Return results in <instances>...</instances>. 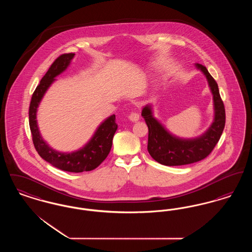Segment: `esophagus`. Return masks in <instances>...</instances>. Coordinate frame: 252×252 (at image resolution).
<instances>
[{"label":"esophagus","instance_id":"esophagus-1","mask_svg":"<svg viewBox=\"0 0 252 252\" xmlns=\"http://www.w3.org/2000/svg\"><path fill=\"white\" fill-rule=\"evenodd\" d=\"M128 119L131 121V122H137L140 119V115L137 113V112H131L130 115L128 116Z\"/></svg>","mask_w":252,"mask_h":252}]
</instances>
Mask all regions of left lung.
<instances>
[{
    "mask_svg": "<svg viewBox=\"0 0 252 252\" xmlns=\"http://www.w3.org/2000/svg\"><path fill=\"white\" fill-rule=\"evenodd\" d=\"M195 67L206 76L214 99L215 119L207 131L193 139H181L167 131L157 120L153 116L151 105H146L142 111V116L148 126L147 150L156 161L166 166L190 164L209 156L225 127V107L220 97L218 85L205 66L196 63Z\"/></svg>",
    "mask_w": 252,
    "mask_h": 252,
    "instance_id": "left-lung-1",
    "label": "left lung"
}]
</instances>
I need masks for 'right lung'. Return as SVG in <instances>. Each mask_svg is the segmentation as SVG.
Returning <instances> with one entry per match:
<instances>
[{
    "mask_svg": "<svg viewBox=\"0 0 252 252\" xmlns=\"http://www.w3.org/2000/svg\"><path fill=\"white\" fill-rule=\"evenodd\" d=\"M74 57V54H63L51 65L45 75L36 87L29 107V126L32 133L33 144L36 152L44 160L60 170L81 173L92 171L98 167L108 157L111 149L112 139L117 130L115 115H111L104 121L96 129L92 139L82 148L71 153L60 152L49 146L42 139L36 122V111L38 105L47 92L49 87L56 80L55 78L64 72Z\"/></svg>",
    "mask_w": 252,
    "mask_h": 252,
    "instance_id": "obj_1",
    "label": "right lung"
}]
</instances>
